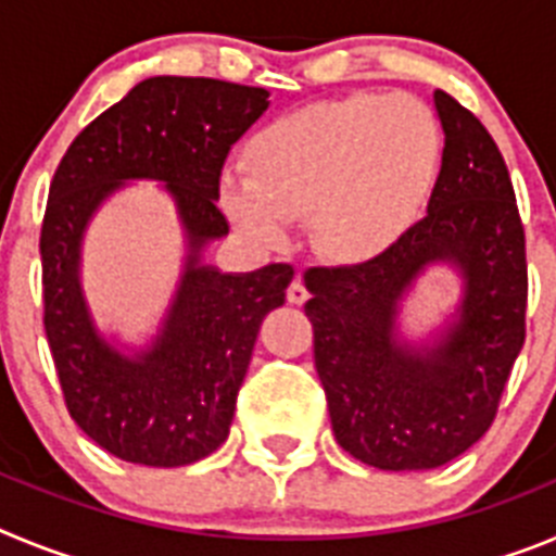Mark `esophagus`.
I'll return each mask as SVG.
<instances>
[{"label": "esophagus", "instance_id": "obj_1", "mask_svg": "<svg viewBox=\"0 0 556 556\" xmlns=\"http://www.w3.org/2000/svg\"><path fill=\"white\" fill-rule=\"evenodd\" d=\"M287 298H289V303H292V306H303V303H306V298H308V289L303 287V281H301V278H294V281L289 283V289H287Z\"/></svg>", "mask_w": 556, "mask_h": 556}]
</instances>
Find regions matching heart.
Listing matches in <instances>:
<instances>
[{
  "instance_id": "b5f03b06",
  "label": "heart",
  "mask_w": 556,
  "mask_h": 556,
  "mask_svg": "<svg viewBox=\"0 0 556 556\" xmlns=\"http://www.w3.org/2000/svg\"><path fill=\"white\" fill-rule=\"evenodd\" d=\"M443 161L434 113L409 94H351L283 113L248 144V172L223 175L228 217L281 242L308 214L314 244L365 262L397 242L429 203Z\"/></svg>"
}]
</instances>
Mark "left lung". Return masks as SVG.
<instances>
[{"label":"left lung","mask_w":556,"mask_h":556,"mask_svg":"<svg viewBox=\"0 0 556 556\" xmlns=\"http://www.w3.org/2000/svg\"><path fill=\"white\" fill-rule=\"evenodd\" d=\"M443 166L429 208L381 255L303 275L314 367L337 443L378 470H431L493 424L527 337V242L493 136L434 91ZM460 275L457 308L429 338L400 331V308L429 268Z\"/></svg>","instance_id":"8db88e82"}]
</instances>
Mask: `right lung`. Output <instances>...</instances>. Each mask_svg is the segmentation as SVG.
Instances as JSON below:
<instances>
[{
	"label": "right lung",
	"instance_id": "1",
	"mask_svg": "<svg viewBox=\"0 0 556 556\" xmlns=\"http://www.w3.org/2000/svg\"><path fill=\"white\" fill-rule=\"evenodd\" d=\"M267 105L264 88L150 77L72 141L49 186L41 225L49 351L68 415L132 465L180 468L228 440L258 328L287 301L289 264L223 273L203 262V250L228 236L217 208L228 150ZM130 179L165 184L187 239L179 289L141 349L99 331L79 273L87 225Z\"/></svg>",
	"mask_w": 556,
	"mask_h": 556
}]
</instances>
